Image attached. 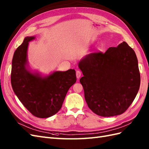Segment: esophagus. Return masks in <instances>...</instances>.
I'll list each match as a JSON object with an SVG mask.
<instances>
[{"mask_svg":"<svg viewBox=\"0 0 149 149\" xmlns=\"http://www.w3.org/2000/svg\"><path fill=\"white\" fill-rule=\"evenodd\" d=\"M81 76V72L80 70H77L76 71V77H77V79H79Z\"/></svg>","mask_w":149,"mask_h":149,"instance_id":"esophagus-1","label":"esophagus"}]
</instances>
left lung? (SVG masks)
<instances>
[{
  "mask_svg": "<svg viewBox=\"0 0 149 149\" xmlns=\"http://www.w3.org/2000/svg\"><path fill=\"white\" fill-rule=\"evenodd\" d=\"M79 67L85 99L93 112L112 117L126 111L137 94L141 75L136 54L125 42L105 53L87 55Z\"/></svg>",
  "mask_w": 149,
  "mask_h": 149,
  "instance_id": "obj_1",
  "label": "left lung"
}]
</instances>
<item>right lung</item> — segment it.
<instances>
[{"label": "right lung", "mask_w": 149, "mask_h": 149, "mask_svg": "<svg viewBox=\"0 0 149 149\" xmlns=\"http://www.w3.org/2000/svg\"><path fill=\"white\" fill-rule=\"evenodd\" d=\"M34 36L26 37L15 51L12 62L11 84L13 91L24 107L33 116L47 118L62 107L69 88L76 82L75 71H55L42 77L28 69L29 42Z\"/></svg>", "instance_id": "1"}]
</instances>
